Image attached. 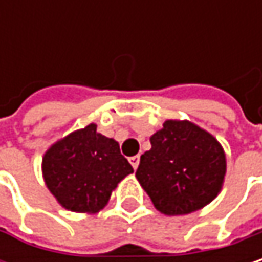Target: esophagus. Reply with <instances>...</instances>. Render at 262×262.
Instances as JSON below:
<instances>
[{
	"mask_svg": "<svg viewBox=\"0 0 262 262\" xmlns=\"http://www.w3.org/2000/svg\"><path fill=\"white\" fill-rule=\"evenodd\" d=\"M129 162L132 164L133 170H136V168H138V165H139V156H132L130 159H129Z\"/></svg>",
	"mask_w": 262,
	"mask_h": 262,
	"instance_id": "esophagus-1",
	"label": "esophagus"
}]
</instances>
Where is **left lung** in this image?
Segmentation results:
<instances>
[{
    "label": "left lung",
    "mask_w": 262,
    "mask_h": 262,
    "mask_svg": "<svg viewBox=\"0 0 262 262\" xmlns=\"http://www.w3.org/2000/svg\"><path fill=\"white\" fill-rule=\"evenodd\" d=\"M136 179L165 215L194 212L222 189L226 156L219 141L189 121L168 120L150 138Z\"/></svg>",
    "instance_id": "obj_1"
}]
</instances>
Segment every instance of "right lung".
Listing matches in <instances>:
<instances>
[{
	"instance_id": "right-lung-1",
	"label": "right lung",
	"mask_w": 262,
	"mask_h": 262,
	"mask_svg": "<svg viewBox=\"0 0 262 262\" xmlns=\"http://www.w3.org/2000/svg\"><path fill=\"white\" fill-rule=\"evenodd\" d=\"M42 171L48 189L63 208L97 212L133 168L118 142L89 124L51 145L43 156Z\"/></svg>"
}]
</instances>
